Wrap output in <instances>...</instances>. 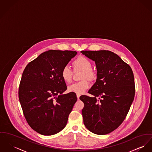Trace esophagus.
<instances>
[{
  "instance_id": "esophagus-1",
  "label": "esophagus",
  "mask_w": 152,
  "mask_h": 152,
  "mask_svg": "<svg viewBox=\"0 0 152 152\" xmlns=\"http://www.w3.org/2000/svg\"><path fill=\"white\" fill-rule=\"evenodd\" d=\"M76 96H77V99H79V98H80V94H76Z\"/></svg>"
}]
</instances>
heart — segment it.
Returning a JSON list of instances; mask_svg holds the SVG:
<instances>
[{"label":"heart","instance_id":"1","mask_svg":"<svg viewBox=\"0 0 152 152\" xmlns=\"http://www.w3.org/2000/svg\"><path fill=\"white\" fill-rule=\"evenodd\" d=\"M75 70H82V82L74 83L68 87V91L70 93L82 94L90 87V83L87 80L93 82L96 79V73L92 68L91 62L84 56H79L75 59L72 63ZM73 71L68 66H64L61 71V77L66 83H70L72 80Z\"/></svg>","mask_w":152,"mask_h":152}]
</instances>
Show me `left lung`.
<instances>
[{"label": "left lung", "instance_id": "1", "mask_svg": "<svg viewBox=\"0 0 152 152\" xmlns=\"http://www.w3.org/2000/svg\"><path fill=\"white\" fill-rule=\"evenodd\" d=\"M81 53L95 61L97 70L96 82L88 91L94 97H80L84 104L83 122L94 134H107L123 123L134 101L135 87L133 72L129 65L112 51Z\"/></svg>", "mask_w": 152, "mask_h": 152}]
</instances>
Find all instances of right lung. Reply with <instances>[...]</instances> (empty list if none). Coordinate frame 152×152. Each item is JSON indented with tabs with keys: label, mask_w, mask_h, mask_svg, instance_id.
<instances>
[{
	"label": "right lung",
	"mask_w": 152,
	"mask_h": 152,
	"mask_svg": "<svg viewBox=\"0 0 152 152\" xmlns=\"http://www.w3.org/2000/svg\"><path fill=\"white\" fill-rule=\"evenodd\" d=\"M77 53L48 50L23 70L18 90L20 102L28 124L40 134L54 135L67 124L77 97L74 93L62 94L67 87L61 71Z\"/></svg>",
	"instance_id": "obj_1"
}]
</instances>
